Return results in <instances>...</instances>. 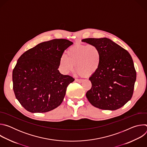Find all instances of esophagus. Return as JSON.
<instances>
[{
    "label": "esophagus",
    "instance_id": "obj_1",
    "mask_svg": "<svg viewBox=\"0 0 147 147\" xmlns=\"http://www.w3.org/2000/svg\"><path fill=\"white\" fill-rule=\"evenodd\" d=\"M76 81L79 82V83H81L83 81V80H81V79H76Z\"/></svg>",
    "mask_w": 147,
    "mask_h": 147
}]
</instances>
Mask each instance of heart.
Wrapping results in <instances>:
<instances>
[{
    "label": "heart",
    "mask_w": 147,
    "mask_h": 147,
    "mask_svg": "<svg viewBox=\"0 0 147 147\" xmlns=\"http://www.w3.org/2000/svg\"><path fill=\"white\" fill-rule=\"evenodd\" d=\"M101 52L94 45L77 44L70 47L66 55L60 59L59 67L61 71L68 74L75 70L80 75L89 77L99 69L101 63Z\"/></svg>",
    "instance_id": "heart-1"
}]
</instances>
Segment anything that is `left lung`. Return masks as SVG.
Here are the masks:
<instances>
[{
    "mask_svg": "<svg viewBox=\"0 0 147 147\" xmlns=\"http://www.w3.org/2000/svg\"><path fill=\"white\" fill-rule=\"evenodd\" d=\"M97 46L101 52V63L98 71L89 78L91 88L86 93L94 107L115 111L123 107L133 96L136 71L130 53L107 38L83 39Z\"/></svg>",
    "mask_w": 147,
    "mask_h": 147,
    "instance_id": "obj_1",
    "label": "left lung"
}]
</instances>
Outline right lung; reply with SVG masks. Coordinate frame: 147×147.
<instances>
[{"instance_id": "1", "label": "right lung", "mask_w": 147, "mask_h": 147, "mask_svg": "<svg viewBox=\"0 0 147 147\" xmlns=\"http://www.w3.org/2000/svg\"><path fill=\"white\" fill-rule=\"evenodd\" d=\"M73 43L54 39L40 43L21 56L13 70V90L20 104L31 113H45L59 107L67 86L74 81L58 70L65 50Z\"/></svg>"}]
</instances>
